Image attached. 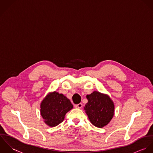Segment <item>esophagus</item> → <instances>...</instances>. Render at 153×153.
<instances>
[{"mask_svg":"<svg viewBox=\"0 0 153 153\" xmlns=\"http://www.w3.org/2000/svg\"><path fill=\"white\" fill-rule=\"evenodd\" d=\"M82 106H83V105H82V103H81L75 105V107H76V108H82Z\"/></svg>","mask_w":153,"mask_h":153,"instance_id":"1","label":"esophagus"}]
</instances>
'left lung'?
I'll use <instances>...</instances> for the list:
<instances>
[{"mask_svg": "<svg viewBox=\"0 0 153 153\" xmlns=\"http://www.w3.org/2000/svg\"><path fill=\"white\" fill-rule=\"evenodd\" d=\"M88 102L85 110L88 118L93 125L102 128L111 121L114 114V104L106 94L94 92L88 94Z\"/></svg>", "mask_w": 153, "mask_h": 153, "instance_id": "obj_1", "label": "left lung"}]
</instances>
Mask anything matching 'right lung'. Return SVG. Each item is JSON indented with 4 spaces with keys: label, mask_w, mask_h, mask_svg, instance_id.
Here are the masks:
<instances>
[{
    "label": "right lung",
    "mask_w": 153,
    "mask_h": 153,
    "mask_svg": "<svg viewBox=\"0 0 153 153\" xmlns=\"http://www.w3.org/2000/svg\"><path fill=\"white\" fill-rule=\"evenodd\" d=\"M73 108L70 100L62 94L54 92L48 94L41 103V115L44 122L53 127L64 120L65 115Z\"/></svg>",
    "instance_id": "add662e5"
}]
</instances>
